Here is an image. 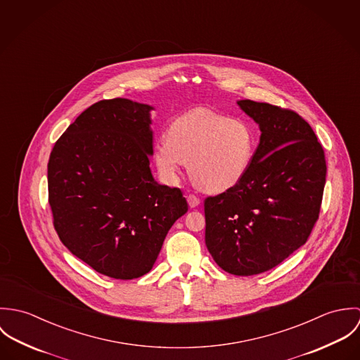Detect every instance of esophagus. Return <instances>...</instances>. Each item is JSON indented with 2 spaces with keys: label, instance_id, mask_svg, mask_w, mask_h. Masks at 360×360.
I'll list each match as a JSON object with an SVG mask.
<instances>
[{
  "label": "esophagus",
  "instance_id": "1",
  "mask_svg": "<svg viewBox=\"0 0 360 360\" xmlns=\"http://www.w3.org/2000/svg\"><path fill=\"white\" fill-rule=\"evenodd\" d=\"M187 201H188V205L191 206V207H195V206L201 204V200L195 194H188L187 195Z\"/></svg>",
  "mask_w": 360,
  "mask_h": 360
}]
</instances>
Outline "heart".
Instances as JSON below:
<instances>
[{
	"label": "heart",
	"mask_w": 360,
	"mask_h": 360,
	"mask_svg": "<svg viewBox=\"0 0 360 360\" xmlns=\"http://www.w3.org/2000/svg\"><path fill=\"white\" fill-rule=\"evenodd\" d=\"M257 147V133L248 122L195 108L176 117L167 136L159 139L155 162L167 180H174L181 165L188 163L200 188L223 193L247 176Z\"/></svg>",
	"instance_id": "heart-1"
}]
</instances>
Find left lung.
I'll use <instances>...</instances> for the list:
<instances>
[{"label":"left lung","instance_id":"8db88e82","mask_svg":"<svg viewBox=\"0 0 360 360\" xmlns=\"http://www.w3.org/2000/svg\"><path fill=\"white\" fill-rule=\"evenodd\" d=\"M240 108L260 127L247 176L206 197L205 244L234 276L267 271L308 241L319 219L326 158L308 122L295 110L251 100Z\"/></svg>","mask_w":360,"mask_h":360}]
</instances>
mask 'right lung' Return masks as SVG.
Returning <instances> with one entry per match:
<instances>
[{
	"mask_svg": "<svg viewBox=\"0 0 360 360\" xmlns=\"http://www.w3.org/2000/svg\"><path fill=\"white\" fill-rule=\"evenodd\" d=\"M153 108L124 98L93 103L66 129L49 162V204L62 244L96 271L147 274L187 210L180 188L150 169Z\"/></svg>",
	"mask_w": 360,
	"mask_h": 360,
	"instance_id": "obj_1",
	"label": "right lung"
}]
</instances>
